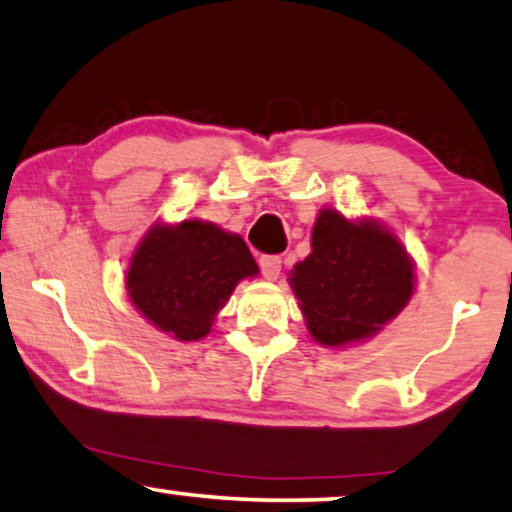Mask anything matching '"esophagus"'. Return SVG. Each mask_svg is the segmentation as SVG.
Here are the masks:
<instances>
[{"label": "esophagus", "instance_id": "esophagus-1", "mask_svg": "<svg viewBox=\"0 0 512 512\" xmlns=\"http://www.w3.org/2000/svg\"><path fill=\"white\" fill-rule=\"evenodd\" d=\"M261 272L268 281H277L281 274V258L279 256H263L261 258Z\"/></svg>", "mask_w": 512, "mask_h": 512}]
</instances>
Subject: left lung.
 I'll list each match as a JSON object with an SVG mask.
<instances>
[{
  "mask_svg": "<svg viewBox=\"0 0 512 512\" xmlns=\"http://www.w3.org/2000/svg\"><path fill=\"white\" fill-rule=\"evenodd\" d=\"M311 339L348 348L379 335L416 293V261L390 226L321 207L311 254L288 272Z\"/></svg>",
  "mask_w": 512,
  "mask_h": 512,
  "instance_id": "obj_1",
  "label": "left lung"
}]
</instances>
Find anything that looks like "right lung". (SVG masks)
Wrapping results in <instances>:
<instances>
[{"instance_id": "add662e5", "label": "right lung", "mask_w": 512, "mask_h": 512, "mask_svg": "<svg viewBox=\"0 0 512 512\" xmlns=\"http://www.w3.org/2000/svg\"><path fill=\"white\" fill-rule=\"evenodd\" d=\"M258 272L238 233L203 219H157L131 251L124 286L147 323L187 344L210 335L235 286Z\"/></svg>"}]
</instances>
